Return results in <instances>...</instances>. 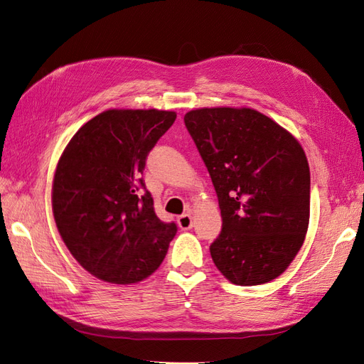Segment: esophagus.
Instances as JSON below:
<instances>
[{
	"instance_id": "1",
	"label": "esophagus",
	"mask_w": 364,
	"mask_h": 364,
	"mask_svg": "<svg viewBox=\"0 0 364 364\" xmlns=\"http://www.w3.org/2000/svg\"><path fill=\"white\" fill-rule=\"evenodd\" d=\"M178 225L183 230L191 229L193 228V217H191V214H182V215H179L178 217Z\"/></svg>"
}]
</instances>
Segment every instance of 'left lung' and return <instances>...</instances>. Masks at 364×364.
<instances>
[{
	"mask_svg": "<svg viewBox=\"0 0 364 364\" xmlns=\"http://www.w3.org/2000/svg\"><path fill=\"white\" fill-rule=\"evenodd\" d=\"M211 176L222 232L209 247L223 277L266 284L290 266L310 222V167L290 132L249 107L183 117Z\"/></svg>",
	"mask_w": 364,
	"mask_h": 364,
	"instance_id": "left-lung-1",
	"label": "left lung"
}]
</instances>
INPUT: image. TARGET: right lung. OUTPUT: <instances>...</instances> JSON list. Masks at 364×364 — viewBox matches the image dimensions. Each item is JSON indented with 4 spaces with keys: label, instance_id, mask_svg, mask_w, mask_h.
I'll list each match as a JSON object with an SVG mask.
<instances>
[{
    "label": "right lung",
    "instance_id": "add662e5",
    "mask_svg": "<svg viewBox=\"0 0 364 364\" xmlns=\"http://www.w3.org/2000/svg\"><path fill=\"white\" fill-rule=\"evenodd\" d=\"M176 119L158 109H109L65 147L53 179V214L71 255L112 284L146 279L164 261L178 226L153 209L142 171Z\"/></svg>",
    "mask_w": 364,
    "mask_h": 364
}]
</instances>
